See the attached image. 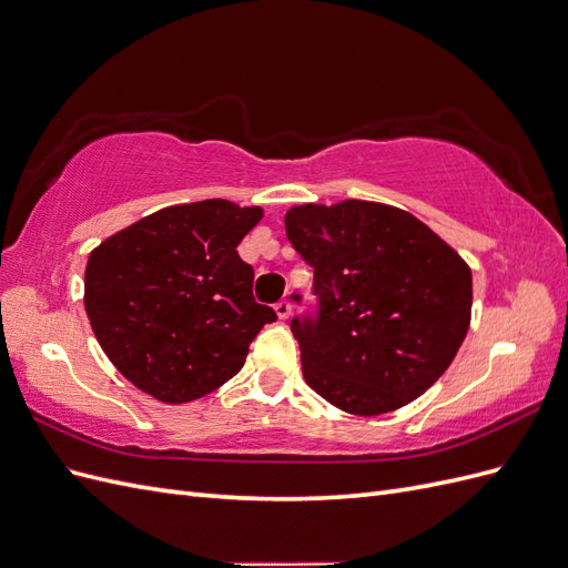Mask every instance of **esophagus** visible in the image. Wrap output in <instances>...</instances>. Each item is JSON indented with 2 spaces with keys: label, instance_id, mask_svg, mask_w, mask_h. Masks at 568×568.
Wrapping results in <instances>:
<instances>
[{
  "label": "esophagus",
  "instance_id": "34e87169",
  "mask_svg": "<svg viewBox=\"0 0 568 568\" xmlns=\"http://www.w3.org/2000/svg\"><path fill=\"white\" fill-rule=\"evenodd\" d=\"M274 313H277L280 320H288V315H291V303H288V301L274 303Z\"/></svg>",
  "mask_w": 568,
  "mask_h": 568
}]
</instances>
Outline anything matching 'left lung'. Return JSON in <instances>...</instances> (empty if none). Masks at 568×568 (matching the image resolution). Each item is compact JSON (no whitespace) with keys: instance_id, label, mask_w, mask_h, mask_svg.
Here are the masks:
<instances>
[{"instance_id":"8db88e82","label":"left lung","mask_w":568,"mask_h":568,"mask_svg":"<svg viewBox=\"0 0 568 568\" xmlns=\"http://www.w3.org/2000/svg\"><path fill=\"white\" fill-rule=\"evenodd\" d=\"M284 225L315 270L317 315L291 322L307 386L359 417L417 400L469 332V265L422 220L386 203L294 205Z\"/></svg>"}]
</instances>
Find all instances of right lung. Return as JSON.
Masks as SVG:
<instances>
[{
	"instance_id": "obj_1",
	"label": "right lung",
	"mask_w": 568,
	"mask_h": 568,
	"mask_svg": "<svg viewBox=\"0 0 568 568\" xmlns=\"http://www.w3.org/2000/svg\"><path fill=\"white\" fill-rule=\"evenodd\" d=\"M261 205H168L101 242L84 267V311L115 369L170 405L192 403L244 367L272 307L253 298L236 253Z\"/></svg>"
}]
</instances>
